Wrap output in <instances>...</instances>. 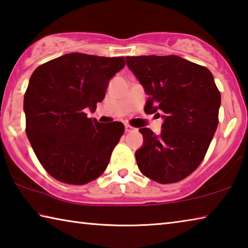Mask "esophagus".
Returning a JSON list of instances; mask_svg holds the SVG:
<instances>
[{"mask_svg":"<svg viewBox=\"0 0 248 248\" xmlns=\"http://www.w3.org/2000/svg\"><path fill=\"white\" fill-rule=\"evenodd\" d=\"M124 129H125V132H132V131H134V130H136L133 127H131V125H129V124H125Z\"/></svg>","mask_w":248,"mask_h":248,"instance_id":"1","label":"esophagus"}]
</instances>
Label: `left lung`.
Wrapping results in <instances>:
<instances>
[{"label":"left lung","mask_w":248,"mask_h":248,"mask_svg":"<svg viewBox=\"0 0 248 248\" xmlns=\"http://www.w3.org/2000/svg\"><path fill=\"white\" fill-rule=\"evenodd\" d=\"M125 61L149 96L146 114L164 112L161 133L139 130L143 145L136 152L138 167L157 183L179 182L202 162L216 133L221 94L213 75L178 56L127 57Z\"/></svg>","instance_id":"1"}]
</instances>
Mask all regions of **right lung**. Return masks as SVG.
<instances>
[{
	"label": "right lung",
	"instance_id": "1",
	"mask_svg": "<svg viewBox=\"0 0 248 248\" xmlns=\"http://www.w3.org/2000/svg\"><path fill=\"white\" fill-rule=\"evenodd\" d=\"M124 57L68 53L37 68L24 96L26 133L37 158L62 183L84 185L102 175L124 131V124H99L95 110Z\"/></svg>",
	"mask_w": 248,
	"mask_h": 248
}]
</instances>
